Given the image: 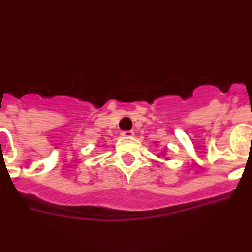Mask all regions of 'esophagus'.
Masks as SVG:
<instances>
[{
	"mask_svg": "<svg viewBox=\"0 0 252 252\" xmlns=\"http://www.w3.org/2000/svg\"><path fill=\"white\" fill-rule=\"evenodd\" d=\"M133 133H135V132H133L132 130H128V131H122L121 135H122V136H125V137H132Z\"/></svg>",
	"mask_w": 252,
	"mask_h": 252,
	"instance_id": "obj_1",
	"label": "esophagus"
}]
</instances>
